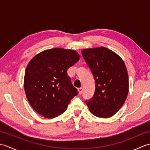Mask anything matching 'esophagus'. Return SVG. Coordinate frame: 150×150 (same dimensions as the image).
Wrapping results in <instances>:
<instances>
[{
  "instance_id": "obj_1",
  "label": "esophagus",
  "mask_w": 150,
  "mask_h": 150,
  "mask_svg": "<svg viewBox=\"0 0 150 150\" xmlns=\"http://www.w3.org/2000/svg\"><path fill=\"white\" fill-rule=\"evenodd\" d=\"M78 91H79V94H82V91H83V88H82V87L78 88Z\"/></svg>"
}]
</instances>
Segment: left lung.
Masks as SVG:
<instances>
[{
    "mask_svg": "<svg viewBox=\"0 0 150 150\" xmlns=\"http://www.w3.org/2000/svg\"><path fill=\"white\" fill-rule=\"evenodd\" d=\"M81 53L95 82L93 96L86 100V104L95 116L108 118L114 115L128 94V75L125 64L119 55L106 47L86 49Z\"/></svg>",
    "mask_w": 150,
    "mask_h": 150,
    "instance_id": "1",
    "label": "left lung"
}]
</instances>
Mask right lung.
Returning <instances> with one entry per match:
<instances>
[{
    "instance_id": "right-lung-1",
    "label": "right lung",
    "mask_w": 150,
    "mask_h": 150,
    "mask_svg": "<svg viewBox=\"0 0 150 150\" xmlns=\"http://www.w3.org/2000/svg\"><path fill=\"white\" fill-rule=\"evenodd\" d=\"M80 58L74 50L53 48L30 60L24 76V90L34 110L47 119L59 116L77 96L67 71Z\"/></svg>"
}]
</instances>
